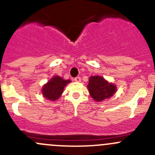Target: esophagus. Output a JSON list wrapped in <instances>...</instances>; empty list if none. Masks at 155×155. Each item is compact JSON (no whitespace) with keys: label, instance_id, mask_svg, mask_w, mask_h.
I'll list each match as a JSON object with an SVG mask.
<instances>
[{"label":"esophagus","instance_id":"1","mask_svg":"<svg viewBox=\"0 0 155 155\" xmlns=\"http://www.w3.org/2000/svg\"><path fill=\"white\" fill-rule=\"evenodd\" d=\"M73 80L75 81V82H81V78H80V76H76V78H74V79H73Z\"/></svg>","mask_w":155,"mask_h":155}]
</instances>
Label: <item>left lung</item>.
<instances>
[{
  "label": "left lung",
  "instance_id": "left-lung-1",
  "mask_svg": "<svg viewBox=\"0 0 155 155\" xmlns=\"http://www.w3.org/2000/svg\"><path fill=\"white\" fill-rule=\"evenodd\" d=\"M87 88L91 97L98 102L112 97L116 91L115 85L109 83L101 76L90 77Z\"/></svg>",
  "mask_w": 155,
  "mask_h": 155
}]
</instances>
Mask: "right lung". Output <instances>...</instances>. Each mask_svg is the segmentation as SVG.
<instances>
[{"label": "right lung", "mask_w": 155, "mask_h": 155, "mask_svg": "<svg viewBox=\"0 0 155 155\" xmlns=\"http://www.w3.org/2000/svg\"><path fill=\"white\" fill-rule=\"evenodd\" d=\"M70 80H64L60 76H54L42 89L43 96L50 101H56L60 97L64 88Z\"/></svg>", "instance_id": "obj_1"}]
</instances>
